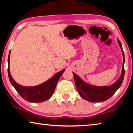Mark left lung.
Returning <instances> with one entry per match:
<instances>
[{
	"label": "left lung",
	"instance_id": "1",
	"mask_svg": "<svg viewBox=\"0 0 133 133\" xmlns=\"http://www.w3.org/2000/svg\"><path fill=\"white\" fill-rule=\"evenodd\" d=\"M117 41L123 53V63L121 75L114 84L109 86H95V85H90L84 82L76 74L73 72L76 89L79 95L84 100L89 101L90 102H104L111 97L121 86L124 77V64L125 62V58L121 42L118 39Z\"/></svg>",
	"mask_w": 133,
	"mask_h": 133
}]
</instances>
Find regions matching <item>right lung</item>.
I'll use <instances>...</instances> for the list:
<instances>
[{
  "instance_id": "right-lung-1",
  "label": "right lung",
  "mask_w": 133,
  "mask_h": 133,
  "mask_svg": "<svg viewBox=\"0 0 133 133\" xmlns=\"http://www.w3.org/2000/svg\"><path fill=\"white\" fill-rule=\"evenodd\" d=\"M10 51L8 56V76L11 84L14 87L22 98L29 102L40 103L50 98L55 90L56 84L64 70L55 74L52 77L41 84L33 87H25L15 82L10 73L9 57Z\"/></svg>"
}]
</instances>
